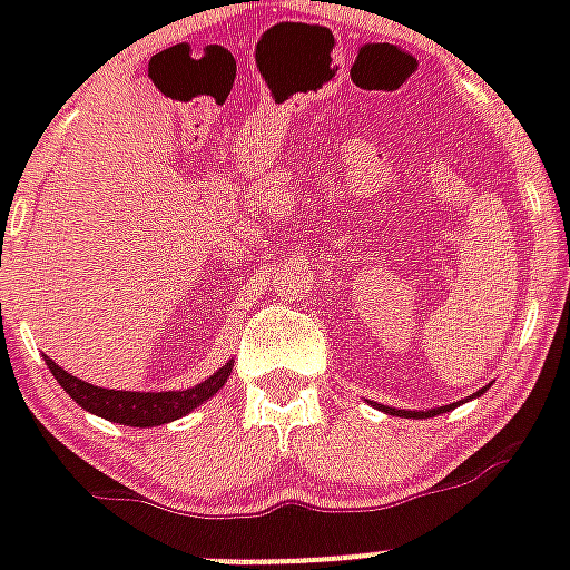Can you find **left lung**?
Masks as SVG:
<instances>
[{
	"label": "left lung",
	"instance_id": "obj_1",
	"mask_svg": "<svg viewBox=\"0 0 570 570\" xmlns=\"http://www.w3.org/2000/svg\"><path fill=\"white\" fill-rule=\"evenodd\" d=\"M425 414H432V411H425ZM414 416H423V414H414Z\"/></svg>",
	"mask_w": 570,
	"mask_h": 570
}]
</instances>
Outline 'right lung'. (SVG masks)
I'll return each instance as SVG.
<instances>
[{
    "mask_svg": "<svg viewBox=\"0 0 570 570\" xmlns=\"http://www.w3.org/2000/svg\"><path fill=\"white\" fill-rule=\"evenodd\" d=\"M52 366V373L58 375V381L65 384L79 405L94 407L100 414L111 416V420H120L127 425H156L165 423V420H174V416L186 414L195 405H200L204 399H209L215 390L222 387L227 381L230 366H222L218 373H213L209 379H204L195 387L186 390H165V393H147V390H118L109 387V384H97V381H88L82 375H73L65 366Z\"/></svg>",
    "mask_w": 570,
    "mask_h": 570,
    "instance_id": "right-lung-1",
    "label": "right lung"
}]
</instances>
